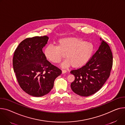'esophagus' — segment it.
<instances>
[{"label": "esophagus", "mask_w": 125, "mask_h": 125, "mask_svg": "<svg viewBox=\"0 0 125 125\" xmlns=\"http://www.w3.org/2000/svg\"><path fill=\"white\" fill-rule=\"evenodd\" d=\"M67 72V71L65 70H62V73H65Z\"/></svg>", "instance_id": "obj_1"}]
</instances>
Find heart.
Instances as JSON below:
<instances>
[{
    "mask_svg": "<svg viewBox=\"0 0 125 125\" xmlns=\"http://www.w3.org/2000/svg\"><path fill=\"white\" fill-rule=\"evenodd\" d=\"M94 51L93 45L80 38L66 37L59 39L57 46L50 44L45 48L44 55L53 63H59L65 55L67 59L61 66L63 68L72 65L80 68L85 65L91 58Z\"/></svg>",
    "mask_w": 125,
    "mask_h": 125,
    "instance_id": "obj_1",
    "label": "heart"
}]
</instances>
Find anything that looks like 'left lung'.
Returning <instances> with one entry per match:
<instances>
[{
    "instance_id": "1",
    "label": "left lung",
    "mask_w": 125,
    "mask_h": 125,
    "mask_svg": "<svg viewBox=\"0 0 125 125\" xmlns=\"http://www.w3.org/2000/svg\"><path fill=\"white\" fill-rule=\"evenodd\" d=\"M112 66V51L108 44L102 41L98 50L84 66L71 71L75 76L71 84L72 91L84 97L95 94L109 77Z\"/></svg>"
}]
</instances>
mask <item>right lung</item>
Here are the masks:
<instances>
[{
    "label": "right lung",
    "mask_w": 125,
    "mask_h": 125,
    "mask_svg": "<svg viewBox=\"0 0 125 125\" xmlns=\"http://www.w3.org/2000/svg\"><path fill=\"white\" fill-rule=\"evenodd\" d=\"M48 37L25 39L18 45L13 57V70L18 84L24 92L34 97L48 94L54 86L61 69L46 59L42 48Z\"/></svg>",
    "instance_id": "right-lung-1"
}]
</instances>
